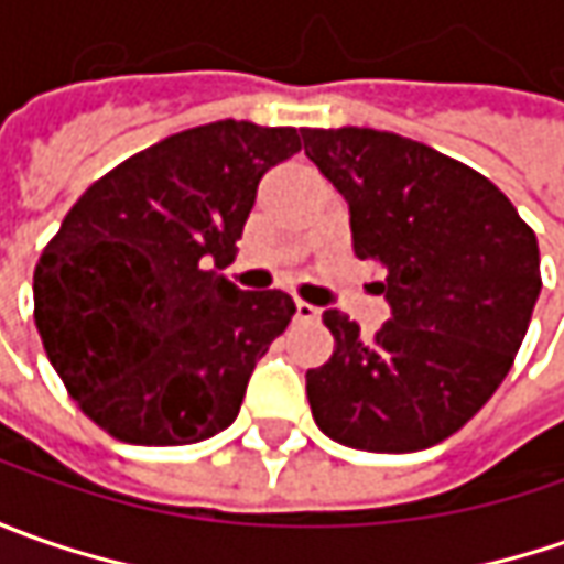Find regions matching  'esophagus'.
I'll return each mask as SVG.
<instances>
[{
	"instance_id": "1",
	"label": "esophagus",
	"mask_w": 564,
	"mask_h": 564,
	"mask_svg": "<svg viewBox=\"0 0 564 564\" xmlns=\"http://www.w3.org/2000/svg\"><path fill=\"white\" fill-rule=\"evenodd\" d=\"M294 319H301V323H314V319H319V307L307 304V301H294Z\"/></svg>"
}]
</instances>
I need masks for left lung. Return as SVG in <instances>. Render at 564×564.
<instances>
[{
    "instance_id": "obj_1",
    "label": "left lung",
    "mask_w": 564,
    "mask_h": 564,
    "mask_svg": "<svg viewBox=\"0 0 564 564\" xmlns=\"http://www.w3.org/2000/svg\"><path fill=\"white\" fill-rule=\"evenodd\" d=\"M348 204L360 260H379L389 323L373 338L326 311L336 351L307 370L316 426L360 452H421L499 389L540 297V248L511 200L433 147L373 128H301Z\"/></svg>"
}]
</instances>
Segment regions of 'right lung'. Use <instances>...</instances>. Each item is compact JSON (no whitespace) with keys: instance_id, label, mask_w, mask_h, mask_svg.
I'll list each match as a JSON object with an SVG mask.
<instances>
[{"instance_id":"add662e5","label":"right lung","mask_w":564,"mask_h":564,"mask_svg":"<svg viewBox=\"0 0 564 564\" xmlns=\"http://www.w3.org/2000/svg\"><path fill=\"white\" fill-rule=\"evenodd\" d=\"M294 128L209 121L80 194L33 270V319L80 411L134 445H191L238 417L257 360L292 323L285 292H241L235 260Z\"/></svg>"}]
</instances>
